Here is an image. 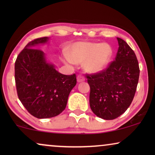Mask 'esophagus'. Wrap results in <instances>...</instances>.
Here are the masks:
<instances>
[{
  "mask_svg": "<svg viewBox=\"0 0 155 155\" xmlns=\"http://www.w3.org/2000/svg\"><path fill=\"white\" fill-rule=\"evenodd\" d=\"M77 80H78V82H81L84 81V80H85V79H84V78L83 75H78V77H77Z\"/></svg>",
  "mask_w": 155,
  "mask_h": 155,
  "instance_id": "34e87169",
  "label": "esophagus"
}]
</instances>
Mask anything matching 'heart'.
Segmentation results:
<instances>
[{"label": "heart", "instance_id": "b5f03b06", "mask_svg": "<svg viewBox=\"0 0 155 155\" xmlns=\"http://www.w3.org/2000/svg\"><path fill=\"white\" fill-rule=\"evenodd\" d=\"M112 56V48L108 44L77 42L71 48L70 54L65 52V62L75 65L83 62L84 68L90 73H99L109 65Z\"/></svg>", "mask_w": 155, "mask_h": 155}]
</instances>
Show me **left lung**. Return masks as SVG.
Wrapping results in <instances>:
<instances>
[{"mask_svg":"<svg viewBox=\"0 0 155 155\" xmlns=\"http://www.w3.org/2000/svg\"><path fill=\"white\" fill-rule=\"evenodd\" d=\"M117 40L115 61L104 71L87 75L91 109L105 120L115 119L128 109L139 80L140 68L135 52L124 40L118 37Z\"/></svg>","mask_w":155,"mask_h":155,"instance_id":"left-lung-1","label":"left lung"}]
</instances>
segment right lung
<instances>
[{"label":"right lung","instance_id":"obj_1","mask_svg":"<svg viewBox=\"0 0 155 155\" xmlns=\"http://www.w3.org/2000/svg\"><path fill=\"white\" fill-rule=\"evenodd\" d=\"M48 41L47 37L29 42L17 57L15 80L18 98L37 118L58 116L65 109L70 92L77 83L75 74L63 75L47 62L45 54L35 48Z\"/></svg>","mask_w":155,"mask_h":155}]
</instances>
